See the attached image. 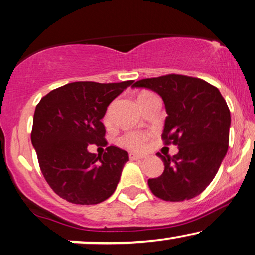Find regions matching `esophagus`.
<instances>
[{
	"label": "esophagus",
	"mask_w": 255,
	"mask_h": 255,
	"mask_svg": "<svg viewBox=\"0 0 255 255\" xmlns=\"http://www.w3.org/2000/svg\"><path fill=\"white\" fill-rule=\"evenodd\" d=\"M128 157H130L131 160H139V159H143V156L141 154H137V153H131L128 154Z\"/></svg>",
	"instance_id": "obj_1"
}]
</instances>
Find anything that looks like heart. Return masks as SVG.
I'll return each instance as SVG.
<instances>
[{"label": "heart", "mask_w": 255, "mask_h": 255, "mask_svg": "<svg viewBox=\"0 0 255 255\" xmlns=\"http://www.w3.org/2000/svg\"><path fill=\"white\" fill-rule=\"evenodd\" d=\"M146 95H151V94H143L140 95L139 97H141V96H146ZM110 115H111V109L109 108L107 114L104 116L105 122L110 121ZM146 140H147V134L141 133V132H128V133H125L123 137H121L120 139L122 145H124V146L135 151L141 150V148L144 147L145 141Z\"/></svg>", "instance_id": "b5f03b06"}]
</instances>
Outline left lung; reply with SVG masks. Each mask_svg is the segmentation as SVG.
Listing matches in <instances>:
<instances>
[{
  "mask_svg": "<svg viewBox=\"0 0 255 255\" xmlns=\"http://www.w3.org/2000/svg\"><path fill=\"white\" fill-rule=\"evenodd\" d=\"M163 98L167 117L161 139L177 145L173 157L157 156L164 163L160 177L148 179L152 193L166 201L192 199L206 188L226 156L231 114L220 91L204 79L170 74L137 81Z\"/></svg>",
  "mask_w": 255,
  "mask_h": 255,
  "instance_id": "obj_1",
  "label": "left lung"
}]
</instances>
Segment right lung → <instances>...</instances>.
<instances>
[{
  "mask_svg": "<svg viewBox=\"0 0 255 255\" xmlns=\"http://www.w3.org/2000/svg\"><path fill=\"white\" fill-rule=\"evenodd\" d=\"M132 83L74 82L50 91L36 105L31 143L39 167L52 191L69 203L99 204L115 192L128 153L108 146L97 156L88 147L107 145L102 118Z\"/></svg>",
  "mask_w": 255,
  "mask_h": 255,
  "instance_id": "right-lung-1",
  "label": "right lung"
}]
</instances>
